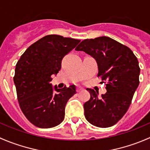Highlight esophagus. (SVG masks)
Listing matches in <instances>:
<instances>
[{
    "label": "esophagus",
    "mask_w": 150,
    "mask_h": 150,
    "mask_svg": "<svg viewBox=\"0 0 150 150\" xmlns=\"http://www.w3.org/2000/svg\"><path fill=\"white\" fill-rule=\"evenodd\" d=\"M82 90H83V88H81V87H78V88H77V92H80L81 91H82Z\"/></svg>",
    "instance_id": "obj_1"
}]
</instances>
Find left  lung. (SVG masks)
I'll list each match as a JSON object with an SVG mask.
<instances>
[{
    "label": "left lung",
    "mask_w": 150,
    "mask_h": 150,
    "mask_svg": "<svg viewBox=\"0 0 150 150\" xmlns=\"http://www.w3.org/2000/svg\"><path fill=\"white\" fill-rule=\"evenodd\" d=\"M75 50L96 59L97 76L107 82V92L101 96L93 89H86L91 98L83 104L85 117L95 126H112L126 113L139 84L138 59L128 47L106 36L86 39Z\"/></svg>",
    "instance_id": "obj_1"
}]
</instances>
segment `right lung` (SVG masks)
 I'll return each instance as SVG.
<instances>
[{"instance_id": "obj_1", "label": "right lung", "mask_w": 150, "mask_h": 150, "mask_svg": "<svg viewBox=\"0 0 150 150\" xmlns=\"http://www.w3.org/2000/svg\"><path fill=\"white\" fill-rule=\"evenodd\" d=\"M81 40L48 35L32 44L17 62L13 82L19 107L27 119L35 126L49 128L64 120L67 101L76 93L75 85L54 93L51 75L61 69L63 57Z\"/></svg>"}]
</instances>
